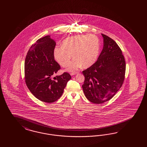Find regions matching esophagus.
Instances as JSON below:
<instances>
[{
	"label": "esophagus",
	"instance_id": "obj_1",
	"mask_svg": "<svg viewBox=\"0 0 147 147\" xmlns=\"http://www.w3.org/2000/svg\"><path fill=\"white\" fill-rule=\"evenodd\" d=\"M76 73H77L76 72H73V73H71V76H74V75H76Z\"/></svg>",
	"mask_w": 147,
	"mask_h": 147
}]
</instances>
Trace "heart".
<instances>
[{
    "instance_id": "obj_1",
    "label": "heart",
    "mask_w": 147,
    "mask_h": 147,
    "mask_svg": "<svg viewBox=\"0 0 147 147\" xmlns=\"http://www.w3.org/2000/svg\"><path fill=\"white\" fill-rule=\"evenodd\" d=\"M100 48L99 40L94 35H81L68 37L62 41V46L54 49V59L62 67L69 64L72 55L75 59L67 70L74 71L82 66L88 67L96 61Z\"/></svg>"
}]
</instances>
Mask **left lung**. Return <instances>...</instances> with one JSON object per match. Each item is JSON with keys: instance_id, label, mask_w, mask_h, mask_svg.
<instances>
[{"instance_id": "8db88e82", "label": "left lung", "mask_w": 147, "mask_h": 147, "mask_svg": "<svg viewBox=\"0 0 147 147\" xmlns=\"http://www.w3.org/2000/svg\"><path fill=\"white\" fill-rule=\"evenodd\" d=\"M103 47L97 61L82 71L85 78L82 89L91 102L109 101L120 89L125 79V62L115 41L102 34Z\"/></svg>"}]
</instances>
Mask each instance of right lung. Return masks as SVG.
Here are the masks:
<instances>
[{"label":"right lung","mask_w":147,"mask_h":147,"mask_svg":"<svg viewBox=\"0 0 147 147\" xmlns=\"http://www.w3.org/2000/svg\"><path fill=\"white\" fill-rule=\"evenodd\" d=\"M55 45L50 36L40 38L31 47L25 61L27 86L36 98L45 102L58 100L71 79L68 73L53 76L60 69L54 57Z\"/></svg>","instance_id":"1"}]
</instances>
